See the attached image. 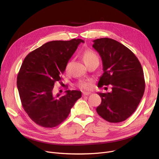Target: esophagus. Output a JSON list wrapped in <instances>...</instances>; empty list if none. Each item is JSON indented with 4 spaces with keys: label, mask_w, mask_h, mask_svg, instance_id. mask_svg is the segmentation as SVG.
I'll list each match as a JSON object with an SVG mask.
<instances>
[{
    "label": "esophagus",
    "mask_w": 159,
    "mask_h": 159,
    "mask_svg": "<svg viewBox=\"0 0 159 159\" xmlns=\"http://www.w3.org/2000/svg\"><path fill=\"white\" fill-rule=\"evenodd\" d=\"M90 94V92H87V91H83L82 92V95L85 96V95H88Z\"/></svg>",
    "instance_id": "obj_1"
}]
</instances>
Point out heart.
Listing matches in <instances>:
<instances>
[{
    "mask_svg": "<svg viewBox=\"0 0 159 159\" xmlns=\"http://www.w3.org/2000/svg\"><path fill=\"white\" fill-rule=\"evenodd\" d=\"M82 58H83V60H84V61L86 64L90 61H92L93 60L98 59V57H97V55H96V53L93 51H92V50H90V49L85 50V51L83 52ZM67 68H68V66H66V69L67 70ZM79 86L82 89H88L90 88L91 84L89 82H82L80 83Z\"/></svg>",
    "mask_w": 159,
    "mask_h": 159,
    "instance_id": "heart-1",
    "label": "heart"
}]
</instances>
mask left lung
Wrapping results in <instances>:
<instances>
[{
  "mask_svg": "<svg viewBox=\"0 0 159 159\" xmlns=\"http://www.w3.org/2000/svg\"><path fill=\"white\" fill-rule=\"evenodd\" d=\"M93 43L104 71L98 86H112L110 93H98L102 102L97 112L107 122H122L135 112L143 97L145 81L142 66L135 54L118 41L101 38Z\"/></svg>",
  "mask_w": 159,
  "mask_h": 159,
  "instance_id": "8db88e82",
  "label": "left lung"
}]
</instances>
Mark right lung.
<instances>
[{"label":"right lung","instance_id":"right-lung-1","mask_svg":"<svg viewBox=\"0 0 159 159\" xmlns=\"http://www.w3.org/2000/svg\"><path fill=\"white\" fill-rule=\"evenodd\" d=\"M84 41L73 39L54 40L30 53L22 64L16 85L22 106L30 118L44 128L56 127L69 115L82 93L67 90L54 95L55 82L60 81L71 56Z\"/></svg>","mask_w":159,"mask_h":159}]
</instances>
